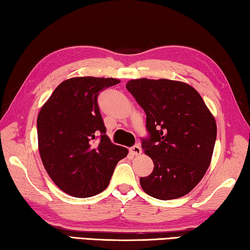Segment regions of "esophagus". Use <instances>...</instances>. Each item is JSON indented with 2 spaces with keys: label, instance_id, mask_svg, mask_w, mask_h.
Listing matches in <instances>:
<instances>
[{
  "label": "esophagus",
  "instance_id": "1",
  "mask_svg": "<svg viewBox=\"0 0 250 250\" xmlns=\"http://www.w3.org/2000/svg\"><path fill=\"white\" fill-rule=\"evenodd\" d=\"M130 152H131L133 156H139V154H141V148L140 146H133L130 148Z\"/></svg>",
  "mask_w": 250,
  "mask_h": 250
}]
</instances>
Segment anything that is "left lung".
I'll use <instances>...</instances> for the list:
<instances>
[{"label": "left lung", "mask_w": 250, "mask_h": 250, "mask_svg": "<svg viewBox=\"0 0 250 250\" xmlns=\"http://www.w3.org/2000/svg\"><path fill=\"white\" fill-rule=\"evenodd\" d=\"M125 88L145 110L150 133L142 140V149L154 167L148 177L140 178L141 188L160 200L187 195L210 166L215 117L188 83L144 78L128 81Z\"/></svg>", "instance_id": "obj_1"}]
</instances>
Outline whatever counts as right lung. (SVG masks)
I'll return each mask as SVG.
<instances>
[{
	"label": "right lung",
	"mask_w": 250,
	"mask_h": 250,
	"mask_svg": "<svg viewBox=\"0 0 250 250\" xmlns=\"http://www.w3.org/2000/svg\"><path fill=\"white\" fill-rule=\"evenodd\" d=\"M119 82L113 78L68 79L40 110L42 164L54 184L70 196L86 198L104 191L117 164L128 154V149L113 145L105 134L98 106L100 91Z\"/></svg>",
	"instance_id": "add662e5"
}]
</instances>
